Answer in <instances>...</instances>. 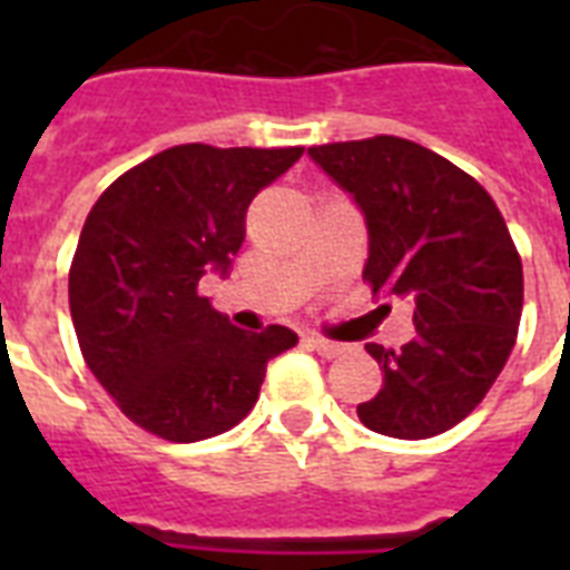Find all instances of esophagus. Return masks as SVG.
Returning <instances> with one entry per match:
<instances>
[{
    "label": "esophagus",
    "instance_id": "esophagus-1",
    "mask_svg": "<svg viewBox=\"0 0 570 570\" xmlns=\"http://www.w3.org/2000/svg\"><path fill=\"white\" fill-rule=\"evenodd\" d=\"M307 346L322 357H337L343 355V343H334V340H325V337H307Z\"/></svg>",
    "mask_w": 570,
    "mask_h": 570
}]
</instances>
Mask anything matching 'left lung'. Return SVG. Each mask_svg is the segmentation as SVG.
Here are the masks:
<instances>
[{
	"label": "left lung",
	"instance_id": "obj_1",
	"mask_svg": "<svg viewBox=\"0 0 570 570\" xmlns=\"http://www.w3.org/2000/svg\"><path fill=\"white\" fill-rule=\"evenodd\" d=\"M311 156L364 209L370 289L414 307L411 343H366L384 379L357 416L402 441L446 432L485 399L518 340L523 266L503 215L470 174L407 138L334 141Z\"/></svg>",
	"mask_w": 570,
	"mask_h": 570
}]
</instances>
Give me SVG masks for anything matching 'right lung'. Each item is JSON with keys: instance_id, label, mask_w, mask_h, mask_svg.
Returning <instances> with one entry per match:
<instances>
[{"instance_id": "add662e5", "label": "right lung", "mask_w": 570, "mask_h": 570, "mask_svg": "<svg viewBox=\"0 0 570 570\" xmlns=\"http://www.w3.org/2000/svg\"><path fill=\"white\" fill-rule=\"evenodd\" d=\"M304 147L177 145L120 174L85 218L70 316L88 370L145 432L195 443L242 423L284 325L233 328L197 293L245 242L248 204Z\"/></svg>"}]
</instances>
